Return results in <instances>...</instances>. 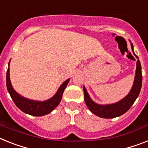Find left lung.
<instances>
[{"label": "left lung", "mask_w": 148, "mask_h": 148, "mask_svg": "<svg viewBox=\"0 0 148 148\" xmlns=\"http://www.w3.org/2000/svg\"><path fill=\"white\" fill-rule=\"evenodd\" d=\"M131 46L133 54L138 58V61L136 63V71H135V76H134L132 87L128 95L125 96L123 99L112 104H105V105L98 104L91 99L86 87L84 86V100L86 105L87 106L88 109L96 116L104 119H113V118L119 117L125 113L130 109L131 106L134 104V101L138 97L142 84L141 65L138 57L134 53L132 43H131Z\"/></svg>", "instance_id": "left-lung-1"}]
</instances>
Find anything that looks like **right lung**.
<instances>
[{
    "mask_svg": "<svg viewBox=\"0 0 148 148\" xmlns=\"http://www.w3.org/2000/svg\"><path fill=\"white\" fill-rule=\"evenodd\" d=\"M9 66L10 62L8 64L7 77H6L7 88H8V93L10 95L13 101L21 111L26 114H29L30 116H42L51 112L55 108L57 107L58 105L62 100V94L70 80V78H68V80H66L64 82L62 83L57 92L50 99L44 100V101H38V100H34V99H27L26 97L19 94L14 90L11 84V82H10Z\"/></svg>",
    "mask_w": 148,
    "mask_h": 148,
    "instance_id": "right-lung-1",
    "label": "right lung"
}]
</instances>
